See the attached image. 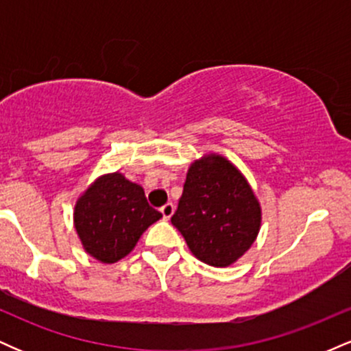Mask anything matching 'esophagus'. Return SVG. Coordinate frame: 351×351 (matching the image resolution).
<instances>
[{"label": "esophagus", "instance_id": "obj_1", "mask_svg": "<svg viewBox=\"0 0 351 351\" xmlns=\"http://www.w3.org/2000/svg\"><path fill=\"white\" fill-rule=\"evenodd\" d=\"M173 213H175V206H173V203H167L162 208V215L165 219H170V217L173 216Z\"/></svg>", "mask_w": 351, "mask_h": 351}]
</instances>
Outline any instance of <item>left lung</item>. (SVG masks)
I'll return each instance as SVG.
<instances>
[{
    "label": "left lung",
    "instance_id": "obj_1",
    "mask_svg": "<svg viewBox=\"0 0 351 351\" xmlns=\"http://www.w3.org/2000/svg\"><path fill=\"white\" fill-rule=\"evenodd\" d=\"M171 224L201 263L228 267L256 241L261 204L234 165L204 155L189 167Z\"/></svg>",
    "mask_w": 351,
    "mask_h": 351
}]
</instances>
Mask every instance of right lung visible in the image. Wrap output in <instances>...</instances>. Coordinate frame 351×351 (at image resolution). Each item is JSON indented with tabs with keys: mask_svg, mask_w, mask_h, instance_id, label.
<instances>
[{
	"mask_svg": "<svg viewBox=\"0 0 351 351\" xmlns=\"http://www.w3.org/2000/svg\"><path fill=\"white\" fill-rule=\"evenodd\" d=\"M160 217L162 213L148 204L143 188L117 171L95 180L77 199L74 226L87 254L114 264L132 252Z\"/></svg>",
	"mask_w": 351,
	"mask_h": 351,
	"instance_id": "add662e5",
	"label": "right lung"
}]
</instances>
